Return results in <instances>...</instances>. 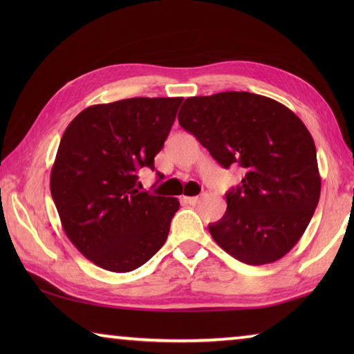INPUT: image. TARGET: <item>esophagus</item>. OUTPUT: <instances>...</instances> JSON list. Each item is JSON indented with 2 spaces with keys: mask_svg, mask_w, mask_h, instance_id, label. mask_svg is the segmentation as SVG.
I'll list each match as a JSON object with an SVG mask.
<instances>
[{
  "mask_svg": "<svg viewBox=\"0 0 354 354\" xmlns=\"http://www.w3.org/2000/svg\"><path fill=\"white\" fill-rule=\"evenodd\" d=\"M184 201L189 205H196V203H200V196H184Z\"/></svg>",
  "mask_w": 354,
  "mask_h": 354,
  "instance_id": "34e87169",
  "label": "esophagus"
}]
</instances>
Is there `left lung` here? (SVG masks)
<instances>
[{
  "mask_svg": "<svg viewBox=\"0 0 354 354\" xmlns=\"http://www.w3.org/2000/svg\"><path fill=\"white\" fill-rule=\"evenodd\" d=\"M225 169L242 167L241 185L226 194V212L209 232L237 261L281 259L306 231L322 179L313 136L289 107L250 92L190 97L178 113Z\"/></svg>",
  "mask_w": 354,
  "mask_h": 354,
  "instance_id": "1",
  "label": "left lung"
}]
</instances>
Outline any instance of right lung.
<instances>
[{
    "label": "right lung",
    "mask_w": 354,
    "mask_h": 354,
    "mask_svg": "<svg viewBox=\"0 0 354 354\" xmlns=\"http://www.w3.org/2000/svg\"><path fill=\"white\" fill-rule=\"evenodd\" d=\"M181 103L176 97L95 104L65 129L51 196L71 243L104 270L133 272L167 241L179 201L140 192L137 171L154 170Z\"/></svg>",
    "instance_id": "right-lung-1"
}]
</instances>
